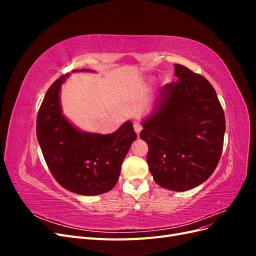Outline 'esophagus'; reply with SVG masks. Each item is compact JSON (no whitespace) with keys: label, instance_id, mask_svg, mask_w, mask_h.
Returning <instances> with one entry per match:
<instances>
[{"label":"esophagus","instance_id":"obj_1","mask_svg":"<svg viewBox=\"0 0 256 256\" xmlns=\"http://www.w3.org/2000/svg\"><path fill=\"white\" fill-rule=\"evenodd\" d=\"M134 131L136 132V134H140L141 130H142V126L140 125V124L136 122L134 124Z\"/></svg>","mask_w":256,"mask_h":256}]
</instances>
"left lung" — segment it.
<instances>
[{"label": "left lung", "mask_w": 256, "mask_h": 256, "mask_svg": "<svg viewBox=\"0 0 256 256\" xmlns=\"http://www.w3.org/2000/svg\"><path fill=\"white\" fill-rule=\"evenodd\" d=\"M174 66L177 81L161 88L140 136L148 145L154 180L182 192L203 184L218 166L226 118L212 85L187 67Z\"/></svg>", "instance_id": "8db88e82"}]
</instances>
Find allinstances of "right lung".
Listing matches in <instances>:
<instances>
[{
    "label": "right lung",
    "instance_id": "add662e5",
    "mask_svg": "<svg viewBox=\"0 0 256 256\" xmlns=\"http://www.w3.org/2000/svg\"><path fill=\"white\" fill-rule=\"evenodd\" d=\"M74 72H94L80 69ZM69 74L47 90L37 115L36 134L50 172L66 190L81 196L110 191L136 134L130 120L111 134L85 132L74 127L62 111L60 86Z\"/></svg>",
    "mask_w": 256,
    "mask_h": 256
}]
</instances>
